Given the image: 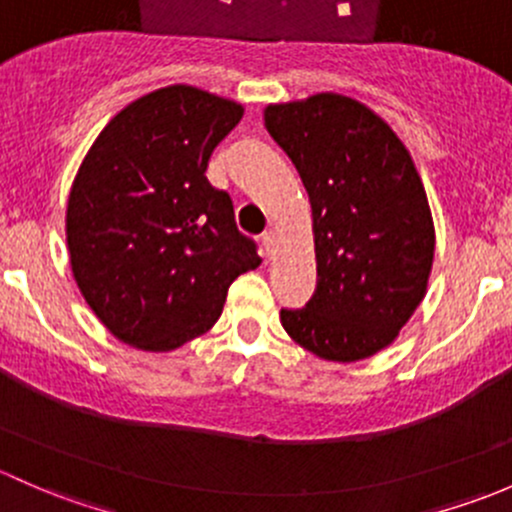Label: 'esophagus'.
I'll return each instance as SVG.
<instances>
[{"instance_id":"obj_1","label":"esophagus","mask_w":512,"mask_h":512,"mask_svg":"<svg viewBox=\"0 0 512 512\" xmlns=\"http://www.w3.org/2000/svg\"><path fill=\"white\" fill-rule=\"evenodd\" d=\"M261 241H263V251H266V256L268 258L276 256V249H278V234H276V231H266V234L261 236Z\"/></svg>"}]
</instances>
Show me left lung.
I'll return each instance as SVG.
<instances>
[{
  "label": "left lung",
  "instance_id": "1",
  "mask_svg": "<svg viewBox=\"0 0 512 512\" xmlns=\"http://www.w3.org/2000/svg\"><path fill=\"white\" fill-rule=\"evenodd\" d=\"M313 209L318 286L281 310L286 333L330 362L392 345L434 263V219L412 155L360 100L318 93L263 110Z\"/></svg>",
  "mask_w": 512,
  "mask_h": 512
}]
</instances>
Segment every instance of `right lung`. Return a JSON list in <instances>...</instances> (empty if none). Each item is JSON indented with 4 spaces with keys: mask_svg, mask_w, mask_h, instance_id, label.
<instances>
[{
    "mask_svg": "<svg viewBox=\"0 0 512 512\" xmlns=\"http://www.w3.org/2000/svg\"><path fill=\"white\" fill-rule=\"evenodd\" d=\"M241 115L177 83L125 105L83 157L66 207L71 271L125 345L167 352L204 335L231 283L261 263L231 197L204 177Z\"/></svg>",
    "mask_w": 512,
    "mask_h": 512,
    "instance_id": "obj_1",
    "label": "right lung"
}]
</instances>
